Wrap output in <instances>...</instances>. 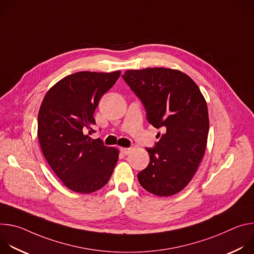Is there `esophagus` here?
Returning <instances> with one entry per match:
<instances>
[{"mask_svg":"<svg viewBox=\"0 0 254 254\" xmlns=\"http://www.w3.org/2000/svg\"><path fill=\"white\" fill-rule=\"evenodd\" d=\"M120 150H121V152H122L123 154H125V155H128L129 152H130V149H129V148H121Z\"/></svg>","mask_w":254,"mask_h":254,"instance_id":"34e87169","label":"esophagus"}]
</instances>
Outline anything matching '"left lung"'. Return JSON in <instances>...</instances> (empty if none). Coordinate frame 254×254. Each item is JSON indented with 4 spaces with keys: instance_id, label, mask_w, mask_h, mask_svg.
<instances>
[{
    "instance_id": "obj_1",
    "label": "left lung",
    "mask_w": 254,
    "mask_h": 254,
    "mask_svg": "<svg viewBox=\"0 0 254 254\" xmlns=\"http://www.w3.org/2000/svg\"><path fill=\"white\" fill-rule=\"evenodd\" d=\"M124 80L142 102L148 122L163 133L147 148L149 166L137 174L148 192L162 197L182 191L204 156L209 131L206 100L198 85L179 70H127Z\"/></svg>"
}]
</instances>
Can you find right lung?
Wrapping results in <instances>:
<instances>
[{
    "label": "right lung",
    "instance_id": "obj_1",
    "mask_svg": "<svg viewBox=\"0 0 254 254\" xmlns=\"http://www.w3.org/2000/svg\"><path fill=\"white\" fill-rule=\"evenodd\" d=\"M121 75L81 71L59 80L46 93L38 115V138L43 155L70 190L89 194L110 180L119 150L91 139L93 118L101 96Z\"/></svg>",
    "mask_w": 254,
    "mask_h": 254
}]
</instances>
